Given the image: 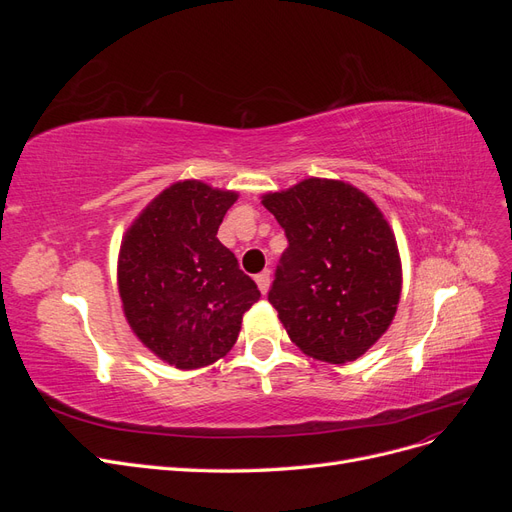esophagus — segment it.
<instances>
[{"label":"esophagus","instance_id":"obj_1","mask_svg":"<svg viewBox=\"0 0 512 512\" xmlns=\"http://www.w3.org/2000/svg\"><path fill=\"white\" fill-rule=\"evenodd\" d=\"M256 284H258V290H260L262 294H267V290H269V286H271V271L265 269L262 273H258V275H256Z\"/></svg>","mask_w":512,"mask_h":512}]
</instances>
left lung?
Segmentation results:
<instances>
[{
	"mask_svg": "<svg viewBox=\"0 0 512 512\" xmlns=\"http://www.w3.org/2000/svg\"><path fill=\"white\" fill-rule=\"evenodd\" d=\"M286 232L269 303L290 339L327 363L359 359L389 329L401 262L380 209L342 181L305 179L262 198Z\"/></svg>",
	"mask_w": 512,
	"mask_h": 512,
	"instance_id": "obj_1",
	"label": "left lung"
}]
</instances>
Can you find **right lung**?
Masks as SVG:
<instances>
[{
  "instance_id": "obj_1",
  "label": "right lung",
  "mask_w": 512,
  "mask_h": 512,
  "mask_svg": "<svg viewBox=\"0 0 512 512\" xmlns=\"http://www.w3.org/2000/svg\"><path fill=\"white\" fill-rule=\"evenodd\" d=\"M237 200L200 181L170 185L141 213L119 254V294L136 337L162 361L196 369L235 346L260 290L220 243Z\"/></svg>"
}]
</instances>
